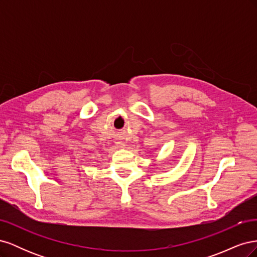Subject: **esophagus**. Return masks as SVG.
<instances>
[{"instance_id":"1","label":"esophagus","mask_w":257,"mask_h":257,"mask_svg":"<svg viewBox=\"0 0 257 257\" xmlns=\"http://www.w3.org/2000/svg\"><path fill=\"white\" fill-rule=\"evenodd\" d=\"M124 145H122V144H119V147H123Z\"/></svg>"}]
</instances>
